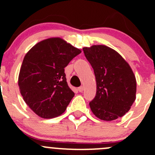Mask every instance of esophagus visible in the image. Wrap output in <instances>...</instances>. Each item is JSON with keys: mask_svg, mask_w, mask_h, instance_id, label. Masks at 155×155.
Instances as JSON below:
<instances>
[{"mask_svg": "<svg viewBox=\"0 0 155 155\" xmlns=\"http://www.w3.org/2000/svg\"><path fill=\"white\" fill-rule=\"evenodd\" d=\"M83 90H84L83 86H80L79 87V88H78V91H79V92H82V91H83Z\"/></svg>", "mask_w": 155, "mask_h": 155, "instance_id": "34e87169", "label": "esophagus"}]
</instances>
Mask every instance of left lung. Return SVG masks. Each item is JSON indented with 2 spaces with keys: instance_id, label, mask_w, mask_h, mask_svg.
Here are the masks:
<instances>
[{
  "instance_id": "left-lung-1",
  "label": "left lung",
  "mask_w": 155,
  "mask_h": 155,
  "mask_svg": "<svg viewBox=\"0 0 155 155\" xmlns=\"http://www.w3.org/2000/svg\"><path fill=\"white\" fill-rule=\"evenodd\" d=\"M94 72L95 97L89 103L95 116L112 121L124 115L136 100L137 81L127 61L112 48L103 45L84 47Z\"/></svg>"
}]
</instances>
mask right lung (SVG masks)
Instances as JSON below:
<instances>
[{"label": "right lung", "mask_w": 155, "mask_h": 155, "mask_svg": "<svg viewBox=\"0 0 155 155\" xmlns=\"http://www.w3.org/2000/svg\"><path fill=\"white\" fill-rule=\"evenodd\" d=\"M81 52L54 37L37 43L25 54L18 86L25 102L37 115L52 118L66 110L74 92L68 86L64 68Z\"/></svg>", "instance_id": "add662e5"}]
</instances>
